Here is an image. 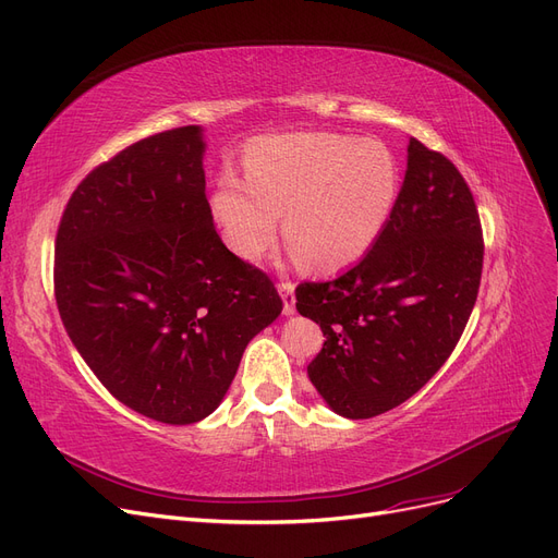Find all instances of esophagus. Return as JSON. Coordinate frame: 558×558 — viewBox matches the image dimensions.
<instances>
[{
	"label": "esophagus",
	"mask_w": 558,
	"mask_h": 558,
	"mask_svg": "<svg viewBox=\"0 0 558 558\" xmlns=\"http://www.w3.org/2000/svg\"><path fill=\"white\" fill-rule=\"evenodd\" d=\"M277 288H279L281 300H283V314L286 316H293L295 314V283L281 281Z\"/></svg>",
	"instance_id": "esophagus-1"
}]
</instances>
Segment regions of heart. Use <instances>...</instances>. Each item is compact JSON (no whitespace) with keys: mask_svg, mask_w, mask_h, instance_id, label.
Here are the masks:
<instances>
[{"mask_svg":"<svg viewBox=\"0 0 558 558\" xmlns=\"http://www.w3.org/2000/svg\"><path fill=\"white\" fill-rule=\"evenodd\" d=\"M398 194L391 150L375 140L295 132L252 142L244 178L225 171L210 192V215L229 250L258 260L283 235L314 270L360 260L383 233Z\"/></svg>","mask_w":558,"mask_h":558,"instance_id":"obj_1","label":"heart"}]
</instances>
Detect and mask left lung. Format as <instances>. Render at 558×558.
<instances>
[{"label":"left lung","mask_w":558,"mask_h":558,"mask_svg":"<svg viewBox=\"0 0 558 558\" xmlns=\"http://www.w3.org/2000/svg\"><path fill=\"white\" fill-rule=\"evenodd\" d=\"M481 270L470 187L451 160L412 137L403 187L366 256L295 291L298 311L327 339L306 373L329 410L371 418L426 385L462 337Z\"/></svg>","instance_id":"8db88e82"}]
</instances>
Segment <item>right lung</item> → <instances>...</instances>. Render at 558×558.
<instances>
[{
	"label": "right lung",
	"mask_w": 558,
	"mask_h": 558,
	"mask_svg": "<svg viewBox=\"0 0 558 558\" xmlns=\"http://www.w3.org/2000/svg\"><path fill=\"white\" fill-rule=\"evenodd\" d=\"M204 153L202 125L128 146L77 185L54 247L59 316L82 360L123 405L171 426L219 408L283 308L217 235Z\"/></svg>",
	"instance_id": "right-lung-1"
}]
</instances>
